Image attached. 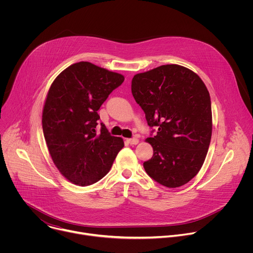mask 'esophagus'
I'll use <instances>...</instances> for the list:
<instances>
[{
  "mask_svg": "<svg viewBox=\"0 0 253 253\" xmlns=\"http://www.w3.org/2000/svg\"><path fill=\"white\" fill-rule=\"evenodd\" d=\"M127 142L130 144V145H136V144H138L139 140L137 138H130V139H127Z\"/></svg>",
  "mask_w": 253,
  "mask_h": 253,
  "instance_id": "obj_1",
  "label": "esophagus"
}]
</instances>
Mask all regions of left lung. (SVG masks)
<instances>
[{
  "label": "left lung",
  "instance_id": "8db88e82",
  "mask_svg": "<svg viewBox=\"0 0 253 253\" xmlns=\"http://www.w3.org/2000/svg\"><path fill=\"white\" fill-rule=\"evenodd\" d=\"M131 91L155 130L146 141L153 156L143 163L146 173L168 188L180 187L199 172L212 134L209 92L193 71L162 65L132 79Z\"/></svg>",
  "mask_w": 253,
  "mask_h": 253
}]
</instances>
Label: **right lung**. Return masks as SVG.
Wrapping results in <instances>:
<instances>
[{
	"instance_id": "1",
	"label": "right lung",
	"mask_w": 253,
	"mask_h": 253,
	"mask_svg": "<svg viewBox=\"0 0 253 253\" xmlns=\"http://www.w3.org/2000/svg\"><path fill=\"white\" fill-rule=\"evenodd\" d=\"M124 76L89 62L66 68L52 83L43 109L42 125L50 155L70 182L88 186L112 167L123 139L101 123L98 110Z\"/></svg>"
}]
</instances>
